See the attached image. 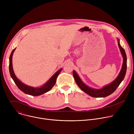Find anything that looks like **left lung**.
<instances>
[{"label": "left lung", "instance_id": "8db88e82", "mask_svg": "<svg viewBox=\"0 0 134 134\" xmlns=\"http://www.w3.org/2000/svg\"><path fill=\"white\" fill-rule=\"evenodd\" d=\"M117 41L120 51L123 57V63L119 74L115 79L113 80L111 83L103 86L102 88L99 89L92 88L86 85L81 80L76 71H73V75L75 80L79 87L85 93L92 97L104 98L110 95L116 90L122 80L125 78L127 71V56L124 49L120 45L119 39L117 38Z\"/></svg>", "mask_w": 134, "mask_h": 134}]
</instances>
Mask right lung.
I'll return each mask as SVG.
<instances>
[{"label":"right lung","mask_w":134,"mask_h":134,"mask_svg":"<svg viewBox=\"0 0 134 134\" xmlns=\"http://www.w3.org/2000/svg\"><path fill=\"white\" fill-rule=\"evenodd\" d=\"M15 49L16 48L12 50L11 55L9 56V74H10V75H11V78L13 79V81H14L15 84L18 87L26 94L30 95L32 96H38L49 91L55 85L57 78L58 75L59 74V73L61 72V71L62 70L63 68H60L57 71H56V72L53 75V76L51 77L43 85L41 86L40 87H36L28 86L22 83V81H20L16 77L14 72L13 69V64H12V56Z\"/></svg>","instance_id":"obj_1"}]
</instances>
